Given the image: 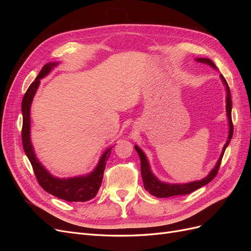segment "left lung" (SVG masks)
Listing matches in <instances>:
<instances>
[{"instance_id":"left-lung-1","label":"left lung","mask_w":251,"mask_h":251,"mask_svg":"<svg viewBox=\"0 0 251 251\" xmlns=\"http://www.w3.org/2000/svg\"><path fill=\"white\" fill-rule=\"evenodd\" d=\"M197 60L200 63H205L209 66H211L212 68H216V65L214 64L212 60H210L209 58H197ZM221 78L223 80V83L226 87V91H227V96H226V111H227V116H228V120H229V135H228V140L226 141L225 146L223 148V151L221 153V156H220L219 160L215 166V169L212 170L206 178H204L200 181H195V182H191V183H186V184H169V183H163V182L159 181L153 174L151 172L149 162L147 160L146 155L143 154V151L137 147L135 146V150L137 151V153L140 157V163H141V176H142V181H143V185L144 188L147 191L157 198H168V197H173V196H179V195H187L191 194L193 192H195L196 189H198L204 185H206L207 183L214 179L217 174L219 172L220 165H221V161L222 158L224 155L225 149L228 146L230 139L232 137L233 134V125H232V120H231V94H230V90L228 87V83H227L226 79L224 78L223 75H221Z\"/></svg>"}]
</instances>
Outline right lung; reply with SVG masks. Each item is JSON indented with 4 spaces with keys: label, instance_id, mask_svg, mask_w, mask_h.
<instances>
[{
    "label": "right lung",
    "instance_id": "right-lung-1",
    "mask_svg": "<svg viewBox=\"0 0 251 251\" xmlns=\"http://www.w3.org/2000/svg\"><path fill=\"white\" fill-rule=\"evenodd\" d=\"M56 63H51L45 65L41 72L37 75L35 80L29 86L26 93L22 100V113H23V127H22V141L25 154L27 155L30 163L32 165L33 172L39 184L43 187L44 191L63 199L68 202H86L93 199L96 196L98 189L101 185L103 178V171L105 169L108 158L111 154L110 148L100 158L97 168L85 177H75L69 179H59L53 177L52 175L45 170L44 166L37 160L34 151L30 141V105H31L33 96L36 89L40 85V80L50 72Z\"/></svg>",
    "mask_w": 251,
    "mask_h": 251
}]
</instances>
